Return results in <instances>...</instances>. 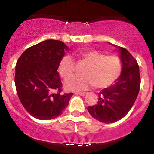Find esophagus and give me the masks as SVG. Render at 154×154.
<instances>
[{
  "instance_id": "obj_1",
  "label": "esophagus",
  "mask_w": 154,
  "mask_h": 154,
  "mask_svg": "<svg viewBox=\"0 0 154 154\" xmlns=\"http://www.w3.org/2000/svg\"><path fill=\"white\" fill-rule=\"evenodd\" d=\"M76 94H79V95H81V96H85L86 94V92H76Z\"/></svg>"
}]
</instances>
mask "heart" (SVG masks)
I'll return each mask as SVG.
<instances>
[{
  "mask_svg": "<svg viewBox=\"0 0 154 154\" xmlns=\"http://www.w3.org/2000/svg\"><path fill=\"white\" fill-rule=\"evenodd\" d=\"M79 59L86 63L83 76H75L67 80L66 89L84 91L92 86L104 88L112 85L120 77L122 62L116 55H106L97 50H88L79 54ZM75 71V62L71 56H65L59 64V72L65 80L72 77Z\"/></svg>",
  "mask_w": 154,
  "mask_h": 154,
  "instance_id": "b5f03b06",
  "label": "heart"
}]
</instances>
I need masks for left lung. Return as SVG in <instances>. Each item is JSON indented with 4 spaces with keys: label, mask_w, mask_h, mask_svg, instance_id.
<instances>
[{
    "label": "left lung",
    "mask_w": 154,
    "mask_h": 154,
    "mask_svg": "<svg viewBox=\"0 0 154 154\" xmlns=\"http://www.w3.org/2000/svg\"><path fill=\"white\" fill-rule=\"evenodd\" d=\"M122 71L117 81L98 93L97 104L88 106V112L96 120L114 123L124 118L134 104L140 89L139 68L127 50L119 48Z\"/></svg>",
    "instance_id": "1"
}]
</instances>
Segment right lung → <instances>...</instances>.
Wrapping results in <instances>:
<instances>
[{
  "mask_svg": "<svg viewBox=\"0 0 154 154\" xmlns=\"http://www.w3.org/2000/svg\"><path fill=\"white\" fill-rule=\"evenodd\" d=\"M68 48L48 39L23 52L15 66V83L19 100L34 118L50 120L60 116L73 93H63L59 64Z\"/></svg>",
  "mask_w": 154,
  "mask_h": 154,
  "instance_id": "right-lung-1",
  "label": "right lung"
}]
</instances>
